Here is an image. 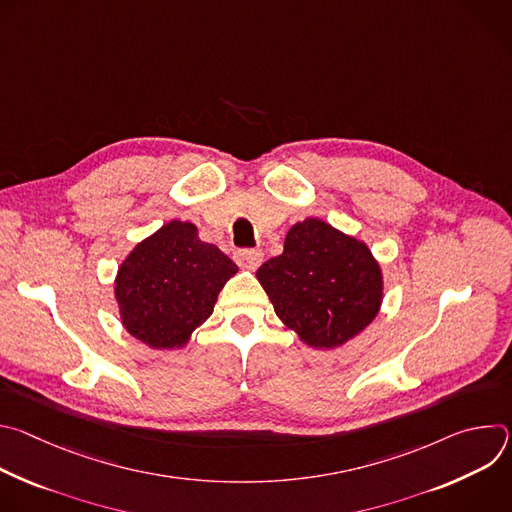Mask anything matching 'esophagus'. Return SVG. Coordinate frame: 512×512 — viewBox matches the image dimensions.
Wrapping results in <instances>:
<instances>
[{"instance_id": "1", "label": "esophagus", "mask_w": 512, "mask_h": 512, "mask_svg": "<svg viewBox=\"0 0 512 512\" xmlns=\"http://www.w3.org/2000/svg\"><path fill=\"white\" fill-rule=\"evenodd\" d=\"M237 263H239L243 269L255 271V269L263 263V253H261V251H255V249H243V251L237 253Z\"/></svg>"}]
</instances>
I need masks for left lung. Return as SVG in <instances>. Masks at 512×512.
Returning a JSON list of instances; mask_svg holds the SVG:
<instances>
[{
    "mask_svg": "<svg viewBox=\"0 0 512 512\" xmlns=\"http://www.w3.org/2000/svg\"><path fill=\"white\" fill-rule=\"evenodd\" d=\"M257 279L281 324L316 350H334L371 326L385 296L369 245L314 216L287 231L283 253Z\"/></svg>",
    "mask_w": 512,
    "mask_h": 512,
    "instance_id": "obj_1",
    "label": "left lung"
}]
</instances>
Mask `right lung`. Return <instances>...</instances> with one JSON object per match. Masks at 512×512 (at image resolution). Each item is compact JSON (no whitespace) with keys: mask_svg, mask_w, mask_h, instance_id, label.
<instances>
[{"mask_svg":"<svg viewBox=\"0 0 512 512\" xmlns=\"http://www.w3.org/2000/svg\"><path fill=\"white\" fill-rule=\"evenodd\" d=\"M239 267L196 225L174 221L139 241L121 261L113 294L121 326L154 350H180L210 318Z\"/></svg>","mask_w":512,"mask_h":512,"instance_id":"right-lung-1","label":"right lung"}]
</instances>
